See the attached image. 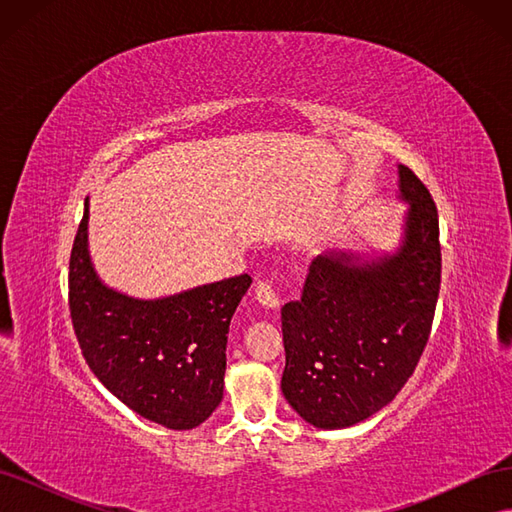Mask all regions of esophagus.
Returning a JSON list of instances; mask_svg holds the SVG:
<instances>
[{"mask_svg": "<svg viewBox=\"0 0 512 512\" xmlns=\"http://www.w3.org/2000/svg\"><path fill=\"white\" fill-rule=\"evenodd\" d=\"M256 299L265 307H280V294H277V284L273 277H260L256 282Z\"/></svg>", "mask_w": 512, "mask_h": 512, "instance_id": "1", "label": "esophagus"}]
</instances>
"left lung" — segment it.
I'll return each mask as SVG.
<instances>
[{
	"label": "left lung",
	"instance_id": "8db88e82",
	"mask_svg": "<svg viewBox=\"0 0 512 512\" xmlns=\"http://www.w3.org/2000/svg\"><path fill=\"white\" fill-rule=\"evenodd\" d=\"M399 192L410 209L395 254L363 265L322 254L282 307V393L314 427H350L391 404L427 346L442 275L438 209L404 164Z\"/></svg>",
	"mask_w": 512,
	"mask_h": 512
}]
</instances>
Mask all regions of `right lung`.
Returning a JSON list of instances; mask_svg holds the SVG:
<instances>
[{
  "label": "right lung",
  "mask_w": 512,
  "mask_h": 512,
  "mask_svg": "<svg viewBox=\"0 0 512 512\" xmlns=\"http://www.w3.org/2000/svg\"><path fill=\"white\" fill-rule=\"evenodd\" d=\"M89 203L76 230L68 303L96 378L130 410L168 429H194L220 406L230 318L252 284L243 273L141 301L106 288L87 250Z\"/></svg>",
  "instance_id": "1"
}]
</instances>
